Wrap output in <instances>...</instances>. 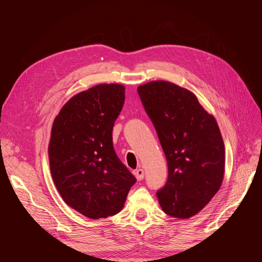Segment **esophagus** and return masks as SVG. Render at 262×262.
Segmentation results:
<instances>
[{"instance_id": "34e87169", "label": "esophagus", "mask_w": 262, "mask_h": 262, "mask_svg": "<svg viewBox=\"0 0 262 262\" xmlns=\"http://www.w3.org/2000/svg\"><path fill=\"white\" fill-rule=\"evenodd\" d=\"M133 173H134V176H136V178L140 181V180H142L144 178V170L143 169H137V170H134L133 171Z\"/></svg>"}]
</instances>
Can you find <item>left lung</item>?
<instances>
[{
	"instance_id": "left-lung-1",
	"label": "left lung",
	"mask_w": 262,
	"mask_h": 262,
	"mask_svg": "<svg viewBox=\"0 0 262 262\" xmlns=\"http://www.w3.org/2000/svg\"><path fill=\"white\" fill-rule=\"evenodd\" d=\"M167 160L168 178L156 192L163 211L177 219L199 213L215 195L225 169L217 122L195 95L166 81L138 87Z\"/></svg>"
}]
</instances>
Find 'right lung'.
Wrapping results in <instances>:
<instances>
[{"mask_svg":"<svg viewBox=\"0 0 262 262\" xmlns=\"http://www.w3.org/2000/svg\"><path fill=\"white\" fill-rule=\"evenodd\" d=\"M123 102V85L99 84L71 98L52 124L48 153L54 185L68 205L93 220L120 212L137 181L113 145Z\"/></svg>","mask_w":262,"mask_h":262,"instance_id":"1","label":"right lung"}]
</instances>
